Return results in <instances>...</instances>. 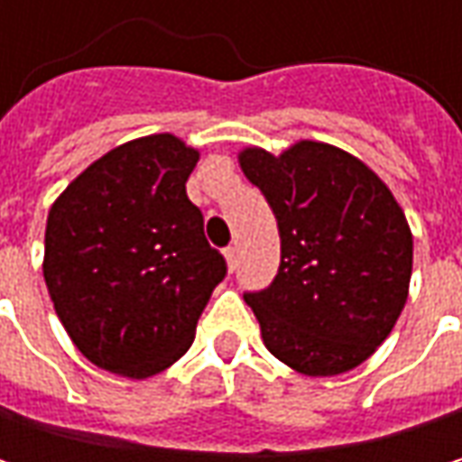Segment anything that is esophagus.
Wrapping results in <instances>:
<instances>
[{"mask_svg": "<svg viewBox=\"0 0 462 462\" xmlns=\"http://www.w3.org/2000/svg\"><path fill=\"white\" fill-rule=\"evenodd\" d=\"M225 259H227V267L235 270V264H237V248L230 245V248H225Z\"/></svg>", "mask_w": 462, "mask_h": 462, "instance_id": "obj_1", "label": "esophagus"}]
</instances>
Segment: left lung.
<instances>
[{"mask_svg": "<svg viewBox=\"0 0 462 462\" xmlns=\"http://www.w3.org/2000/svg\"><path fill=\"white\" fill-rule=\"evenodd\" d=\"M281 235L275 281L245 294L267 350L308 377L364 364L393 331L412 278V230L388 184L350 152L297 141L237 152Z\"/></svg>", "mask_w": 462, "mask_h": 462, "instance_id": "obj_1", "label": "left lung"}]
</instances>
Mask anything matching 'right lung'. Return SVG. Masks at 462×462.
Here are the masks:
<instances>
[{
    "label": "right lung",
    "mask_w": 462,
    "mask_h": 462,
    "mask_svg": "<svg viewBox=\"0 0 462 462\" xmlns=\"http://www.w3.org/2000/svg\"><path fill=\"white\" fill-rule=\"evenodd\" d=\"M198 160L173 134L125 141L50 206L47 291L66 334L98 369L146 380L176 364L227 273L187 198Z\"/></svg>",
    "instance_id": "obj_1"
}]
</instances>
